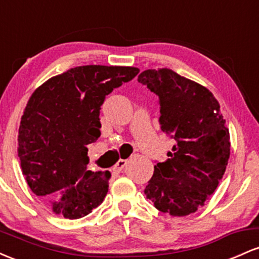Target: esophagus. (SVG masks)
Returning a JSON list of instances; mask_svg holds the SVG:
<instances>
[{
    "mask_svg": "<svg viewBox=\"0 0 259 259\" xmlns=\"http://www.w3.org/2000/svg\"><path fill=\"white\" fill-rule=\"evenodd\" d=\"M126 164H127V160L126 159H119L117 162V164H115L114 167H113V170L118 171V173H119V171L123 170L124 167H125Z\"/></svg>",
    "mask_w": 259,
    "mask_h": 259,
    "instance_id": "obj_1",
    "label": "esophagus"
}]
</instances>
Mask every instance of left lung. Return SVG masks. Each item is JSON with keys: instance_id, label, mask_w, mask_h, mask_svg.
<instances>
[{"instance_id": "1", "label": "left lung", "mask_w": 259, "mask_h": 259, "mask_svg": "<svg viewBox=\"0 0 259 259\" xmlns=\"http://www.w3.org/2000/svg\"><path fill=\"white\" fill-rule=\"evenodd\" d=\"M139 82L158 95L160 130L175 140L154 165L145 195L173 217L195 213L214 192L230 157V135L219 102L207 88L168 68L147 69Z\"/></svg>"}]
</instances>
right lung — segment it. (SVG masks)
<instances>
[{"instance_id":"right-lung-1","label":"right lung","mask_w":259,"mask_h":259,"mask_svg":"<svg viewBox=\"0 0 259 259\" xmlns=\"http://www.w3.org/2000/svg\"><path fill=\"white\" fill-rule=\"evenodd\" d=\"M135 67L80 65L32 92L20 120L18 157L31 191L55 214L88 215L105 200L109 171L88 170V145L100 138L107 95L135 78Z\"/></svg>"}]
</instances>
